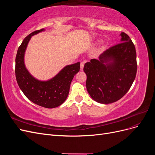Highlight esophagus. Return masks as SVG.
<instances>
[{"label":"esophagus","instance_id":"34e87169","mask_svg":"<svg viewBox=\"0 0 155 155\" xmlns=\"http://www.w3.org/2000/svg\"><path fill=\"white\" fill-rule=\"evenodd\" d=\"M84 64H85V62H81L80 64V69L81 70H83V67H84Z\"/></svg>","mask_w":155,"mask_h":155}]
</instances>
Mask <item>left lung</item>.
Wrapping results in <instances>:
<instances>
[{
	"label": "left lung",
	"mask_w": 155,
	"mask_h": 155,
	"mask_svg": "<svg viewBox=\"0 0 155 155\" xmlns=\"http://www.w3.org/2000/svg\"><path fill=\"white\" fill-rule=\"evenodd\" d=\"M121 43L105 51L99 59L85 64L86 87L92 99L109 104L121 99L128 92L137 71L135 46L125 33L121 32Z\"/></svg>",
	"instance_id": "obj_1"
}]
</instances>
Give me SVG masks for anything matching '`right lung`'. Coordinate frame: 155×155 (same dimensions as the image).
<instances>
[{
	"instance_id": "obj_1",
	"label": "right lung",
	"mask_w": 155,
	"mask_h": 155,
	"mask_svg": "<svg viewBox=\"0 0 155 155\" xmlns=\"http://www.w3.org/2000/svg\"><path fill=\"white\" fill-rule=\"evenodd\" d=\"M44 31V28L35 31L23 40L15 58V76L18 87L28 99L39 106L52 109L67 100L70 83L80 70V63L67 65L47 81L39 80L31 75L25 64V51L31 37Z\"/></svg>"
}]
</instances>
